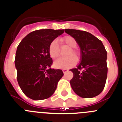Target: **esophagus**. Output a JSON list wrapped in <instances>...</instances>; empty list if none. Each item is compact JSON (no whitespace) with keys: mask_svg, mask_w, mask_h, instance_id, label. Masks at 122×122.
<instances>
[{"mask_svg":"<svg viewBox=\"0 0 122 122\" xmlns=\"http://www.w3.org/2000/svg\"><path fill=\"white\" fill-rule=\"evenodd\" d=\"M68 71V69H62V72H63V73H65L66 72H67Z\"/></svg>","mask_w":122,"mask_h":122,"instance_id":"34e87169","label":"esophagus"}]
</instances>
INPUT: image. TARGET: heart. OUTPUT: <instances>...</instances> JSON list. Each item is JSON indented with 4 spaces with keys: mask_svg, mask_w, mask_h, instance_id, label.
Masks as SVG:
<instances>
[{
    "mask_svg": "<svg viewBox=\"0 0 122 122\" xmlns=\"http://www.w3.org/2000/svg\"><path fill=\"white\" fill-rule=\"evenodd\" d=\"M61 44H66L71 47L68 51L67 55L69 56L66 58H60L55 60L53 66L56 69H69L76 64L77 59L80 56V52L77 49H75L77 42L73 37L66 36L60 39ZM49 51L50 56L52 58H56L60 55V46L56 40L51 41L49 46Z\"/></svg>",
    "mask_w": 122,
    "mask_h": 122,
    "instance_id": "1",
    "label": "heart"
}]
</instances>
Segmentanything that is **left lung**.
Wrapping results in <instances>:
<instances>
[{
    "instance_id": "8db88e82",
    "label": "left lung",
    "mask_w": 122,
    "mask_h": 122,
    "mask_svg": "<svg viewBox=\"0 0 122 122\" xmlns=\"http://www.w3.org/2000/svg\"><path fill=\"white\" fill-rule=\"evenodd\" d=\"M75 39L81 50V62L71 69L73 76L70 81L72 89L82 98H92L102 92L107 78V51L100 39L90 33L65 29Z\"/></svg>"
}]
</instances>
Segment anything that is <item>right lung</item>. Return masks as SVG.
Wrapping results in <instances>:
<instances>
[{
	"label": "right lung",
	"mask_w": 122,
	"mask_h": 122,
	"mask_svg": "<svg viewBox=\"0 0 122 122\" xmlns=\"http://www.w3.org/2000/svg\"><path fill=\"white\" fill-rule=\"evenodd\" d=\"M64 30L42 29L28 34L17 46L15 57L18 84L24 94L34 100L53 95L63 72L51 69L49 48Z\"/></svg>",
	"instance_id": "obj_1"
}]
</instances>
